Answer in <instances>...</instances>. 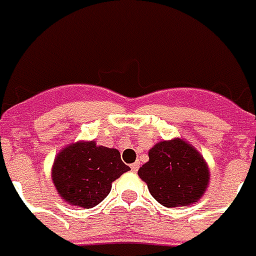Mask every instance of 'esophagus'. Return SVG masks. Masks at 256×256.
I'll use <instances>...</instances> for the list:
<instances>
[{
    "instance_id": "obj_1",
    "label": "esophagus",
    "mask_w": 256,
    "mask_h": 256,
    "mask_svg": "<svg viewBox=\"0 0 256 256\" xmlns=\"http://www.w3.org/2000/svg\"><path fill=\"white\" fill-rule=\"evenodd\" d=\"M138 168H139V164H138V162H134V164H131V170L134 172H136Z\"/></svg>"
}]
</instances>
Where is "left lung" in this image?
Returning a JSON list of instances; mask_svg holds the SVG:
<instances>
[{
    "mask_svg": "<svg viewBox=\"0 0 256 256\" xmlns=\"http://www.w3.org/2000/svg\"><path fill=\"white\" fill-rule=\"evenodd\" d=\"M138 175L148 184L150 194L166 208L194 204L210 183L206 161L182 138L156 143Z\"/></svg>",
    "mask_w": 256,
    "mask_h": 256,
    "instance_id": "obj_1",
    "label": "left lung"
}]
</instances>
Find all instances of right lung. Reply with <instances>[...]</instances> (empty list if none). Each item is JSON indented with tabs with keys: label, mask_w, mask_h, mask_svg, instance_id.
<instances>
[{
	"label": "right lung",
	"mask_w": 256,
	"mask_h": 256,
	"mask_svg": "<svg viewBox=\"0 0 256 256\" xmlns=\"http://www.w3.org/2000/svg\"><path fill=\"white\" fill-rule=\"evenodd\" d=\"M130 170L117 148L98 146L95 140H78L58 153L50 175L62 200L92 208L108 197L112 183Z\"/></svg>",
	"instance_id": "add662e5"
}]
</instances>
